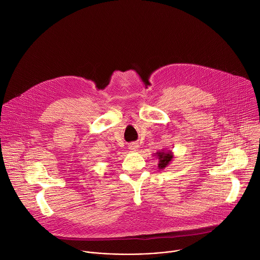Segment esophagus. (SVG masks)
<instances>
[{
  "instance_id": "34e87169",
  "label": "esophagus",
  "mask_w": 260,
  "mask_h": 260,
  "mask_svg": "<svg viewBox=\"0 0 260 260\" xmlns=\"http://www.w3.org/2000/svg\"><path fill=\"white\" fill-rule=\"evenodd\" d=\"M128 149H131V150H133V151H136V150L138 149V145H137L136 143H133V144H131V145L128 146Z\"/></svg>"
}]
</instances>
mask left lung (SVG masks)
<instances>
[{
	"label": "left lung",
	"mask_w": 260,
	"mask_h": 260,
	"mask_svg": "<svg viewBox=\"0 0 260 260\" xmlns=\"http://www.w3.org/2000/svg\"><path fill=\"white\" fill-rule=\"evenodd\" d=\"M156 156L159 159V162H158V168L159 169H165L171 162V160L173 159V154H172L171 151L157 152Z\"/></svg>",
	"instance_id": "8db88e82"
}]
</instances>
